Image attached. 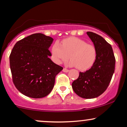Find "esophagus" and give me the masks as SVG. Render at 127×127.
<instances>
[{
	"label": "esophagus",
	"instance_id": "1",
	"mask_svg": "<svg viewBox=\"0 0 127 127\" xmlns=\"http://www.w3.org/2000/svg\"><path fill=\"white\" fill-rule=\"evenodd\" d=\"M68 71H69V70L67 69V68H63V71H64V72H65V73L68 72Z\"/></svg>",
	"mask_w": 127,
	"mask_h": 127
}]
</instances>
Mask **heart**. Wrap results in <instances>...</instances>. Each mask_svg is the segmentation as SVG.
<instances>
[{"mask_svg": "<svg viewBox=\"0 0 127 127\" xmlns=\"http://www.w3.org/2000/svg\"><path fill=\"white\" fill-rule=\"evenodd\" d=\"M70 66H77L79 70L86 71L91 68L96 59L95 47L83 39L77 37H69L63 39L62 43L56 42L51 48V56L56 63L67 60Z\"/></svg>", "mask_w": 127, "mask_h": 127, "instance_id": "b5f03b06", "label": "heart"}]
</instances>
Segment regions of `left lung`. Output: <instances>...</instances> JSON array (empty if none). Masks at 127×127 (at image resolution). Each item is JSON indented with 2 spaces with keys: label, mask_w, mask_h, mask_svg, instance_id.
<instances>
[{
  "label": "left lung",
  "mask_w": 127,
  "mask_h": 127,
  "mask_svg": "<svg viewBox=\"0 0 127 127\" xmlns=\"http://www.w3.org/2000/svg\"><path fill=\"white\" fill-rule=\"evenodd\" d=\"M97 52L96 59L93 66L72 83L74 92L81 97L92 99L103 94L109 86L115 71V58L112 47L96 33L87 32Z\"/></svg>",
  "instance_id": "left-lung-1"
}]
</instances>
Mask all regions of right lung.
I'll list each match as a JSON object with an SVG mask.
<instances>
[{
    "mask_svg": "<svg viewBox=\"0 0 127 127\" xmlns=\"http://www.w3.org/2000/svg\"><path fill=\"white\" fill-rule=\"evenodd\" d=\"M51 37L33 33L18 41L9 56L12 81L21 94L32 98L44 97L51 92L55 78L63 70L49 58Z\"/></svg>",
    "mask_w": 127,
    "mask_h": 127,
    "instance_id": "add662e5",
    "label": "right lung"
}]
</instances>
